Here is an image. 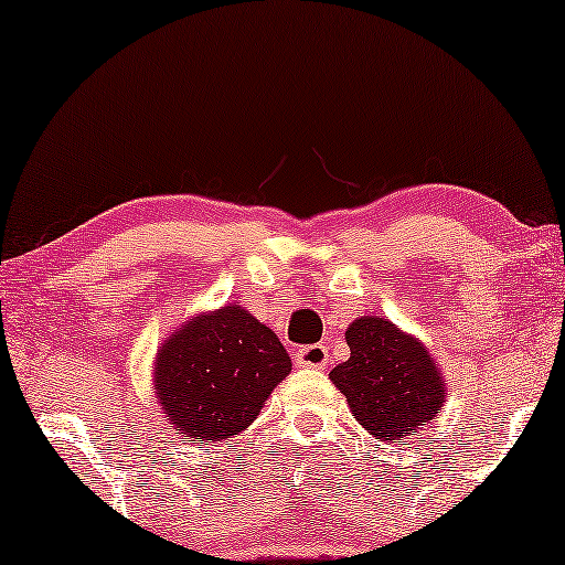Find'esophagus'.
<instances>
[{"mask_svg":"<svg viewBox=\"0 0 565 565\" xmlns=\"http://www.w3.org/2000/svg\"><path fill=\"white\" fill-rule=\"evenodd\" d=\"M328 360H330L328 348L320 345V343L305 345V348L298 350V353H295V363H298L300 367H318L320 370V367L328 365Z\"/></svg>","mask_w":565,"mask_h":565,"instance_id":"esophagus-1","label":"esophagus"}]
</instances>
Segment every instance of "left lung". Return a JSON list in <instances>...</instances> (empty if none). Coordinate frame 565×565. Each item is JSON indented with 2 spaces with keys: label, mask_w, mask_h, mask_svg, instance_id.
<instances>
[{
  "label": "left lung",
  "mask_w": 565,
  "mask_h": 565,
  "mask_svg": "<svg viewBox=\"0 0 565 565\" xmlns=\"http://www.w3.org/2000/svg\"><path fill=\"white\" fill-rule=\"evenodd\" d=\"M350 358L330 370L355 420L391 446H405L446 403V381L418 338L391 320L365 316L345 330Z\"/></svg>",
  "instance_id": "8db88e82"
}]
</instances>
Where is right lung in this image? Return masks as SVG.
<instances>
[{
	"label": "right lung",
	"instance_id": "add662e5",
	"mask_svg": "<svg viewBox=\"0 0 565 565\" xmlns=\"http://www.w3.org/2000/svg\"><path fill=\"white\" fill-rule=\"evenodd\" d=\"M290 370L275 332L239 305H225L164 340L152 383L170 428L210 446L243 433Z\"/></svg>",
	"mask_w": 565,
	"mask_h": 565
}]
</instances>
